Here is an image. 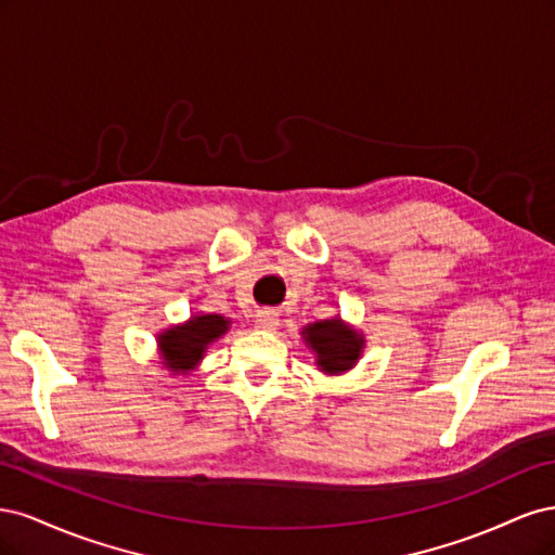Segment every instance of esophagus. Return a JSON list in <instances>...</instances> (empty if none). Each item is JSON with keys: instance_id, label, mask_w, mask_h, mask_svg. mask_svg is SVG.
<instances>
[{"instance_id": "esophagus-1", "label": "esophagus", "mask_w": 555, "mask_h": 555, "mask_svg": "<svg viewBox=\"0 0 555 555\" xmlns=\"http://www.w3.org/2000/svg\"><path fill=\"white\" fill-rule=\"evenodd\" d=\"M257 324L261 328H275L280 324V314L273 308H263L257 312Z\"/></svg>"}]
</instances>
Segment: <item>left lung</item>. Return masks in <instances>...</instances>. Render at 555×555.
Masks as SVG:
<instances>
[{"mask_svg": "<svg viewBox=\"0 0 555 555\" xmlns=\"http://www.w3.org/2000/svg\"><path fill=\"white\" fill-rule=\"evenodd\" d=\"M308 345L317 351V363L326 373H343L354 365L361 354L363 338L357 331L345 328L338 319L310 324L306 331Z\"/></svg>", "mask_w": 555, "mask_h": 555, "instance_id": "obj_1", "label": "left lung"}]
</instances>
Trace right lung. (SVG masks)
I'll list each match as a JSON object with an SVG mask.
<instances>
[{
    "label": "right lung",
    "instance_id": "1",
    "mask_svg": "<svg viewBox=\"0 0 555 555\" xmlns=\"http://www.w3.org/2000/svg\"><path fill=\"white\" fill-rule=\"evenodd\" d=\"M229 328V319L220 314H201L192 317L190 324L176 326L166 331L159 338V347L164 351V359L169 363L171 371H190L196 361L204 357L206 347L220 338Z\"/></svg>",
    "mask_w": 555,
    "mask_h": 555
}]
</instances>
